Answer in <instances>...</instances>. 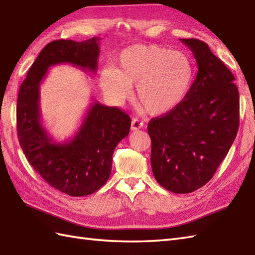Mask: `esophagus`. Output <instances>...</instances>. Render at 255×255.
<instances>
[{"mask_svg": "<svg viewBox=\"0 0 255 255\" xmlns=\"http://www.w3.org/2000/svg\"><path fill=\"white\" fill-rule=\"evenodd\" d=\"M143 125H144V124H143L141 121H139L138 119H133L131 122V127L130 128H131L132 131H134V130H138V129L142 128Z\"/></svg>", "mask_w": 255, "mask_h": 255, "instance_id": "34e87169", "label": "esophagus"}]
</instances>
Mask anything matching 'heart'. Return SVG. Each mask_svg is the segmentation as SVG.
<instances>
[{"label":"heart","mask_w":255,"mask_h":255,"mask_svg":"<svg viewBox=\"0 0 255 255\" xmlns=\"http://www.w3.org/2000/svg\"><path fill=\"white\" fill-rule=\"evenodd\" d=\"M191 58L158 45L136 44L124 49L116 67L100 74V85L111 99L122 101L134 86V100L146 113L164 115L185 99L192 86Z\"/></svg>","instance_id":"1"}]
</instances>
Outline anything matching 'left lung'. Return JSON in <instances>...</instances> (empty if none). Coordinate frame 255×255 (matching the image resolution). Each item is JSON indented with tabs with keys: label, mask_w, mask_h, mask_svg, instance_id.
I'll return each mask as SVG.
<instances>
[{
	"label": "left lung",
	"mask_w": 255,
	"mask_h": 255,
	"mask_svg": "<svg viewBox=\"0 0 255 255\" xmlns=\"http://www.w3.org/2000/svg\"><path fill=\"white\" fill-rule=\"evenodd\" d=\"M193 51L198 72L185 99L149 121L153 174L166 190L192 193L211 180L236 138L239 93L235 76L208 45L180 38Z\"/></svg>",
	"instance_id": "obj_1"
}]
</instances>
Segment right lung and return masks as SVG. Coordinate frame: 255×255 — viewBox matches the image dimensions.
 <instances>
[{
    "mask_svg": "<svg viewBox=\"0 0 255 255\" xmlns=\"http://www.w3.org/2000/svg\"><path fill=\"white\" fill-rule=\"evenodd\" d=\"M99 37L48 43L30 68L17 99L19 143L30 165L56 190L74 197L95 193L110 178L112 156L131 121L123 111L94 101L71 140L55 141L42 124L40 86L50 67L69 63L95 74Z\"/></svg>",
    "mask_w": 255,
    "mask_h": 255,
    "instance_id": "right-lung-1",
    "label": "right lung"
}]
</instances>
